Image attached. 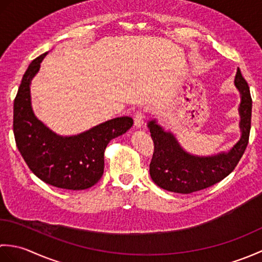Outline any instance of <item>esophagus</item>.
I'll return each instance as SVG.
<instances>
[{
    "label": "esophagus",
    "instance_id": "34e87169",
    "mask_svg": "<svg viewBox=\"0 0 262 262\" xmlns=\"http://www.w3.org/2000/svg\"><path fill=\"white\" fill-rule=\"evenodd\" d=\"M144 124V111L138 110L134 116V125L136 128H141Z\"/></svg>",
    "mask_w": 262,
    "mask_h": 262
}]
</instances>
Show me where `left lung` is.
<instances>
[{
    "label": "left lung",
    "mask_w": 262,
    "mask_h": 262,
    "mask_svg": "<svg viewBox=\"0 0 262 262\" xmlns=\"http://www.w3.org/2000/svg\"><path fill=\"white\" fill-rule=\"evenodd\" d=\"M234 83L241 94L238 113L242 134L240 141L227 153L211 157L191 155L180 146L170 132H165L158 125L157 120L148 122L147 127L154 143L149 176L160 188L178 193H191L222 181L235 169L249 143L252 99L248 82L240 70L236 72Z\"/></svg>",
    "instance_id": "1"
}]
</instances>
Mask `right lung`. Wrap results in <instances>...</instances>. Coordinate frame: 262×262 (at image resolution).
<instances>
[{
	"label": "right lung",
	"instance_id": "1",
	"mask_svg": "<svg viewBox=\"0 0 262 262\" xmlns=\"http://www.w3.org/2000/svg\"><path fill=\"white\" fill-rule=\"evenodd\" d=\"M47 53L33 59L22 77L13 104L16 146L29 169L48 185L84 190L101 179L108 143L129 129L130 117H118L79 135L59 136L36 118L31 108L30 83Z\"/></svg>",
	"mask_w": 262,
	"mask_h": 262
}]
</instances>
